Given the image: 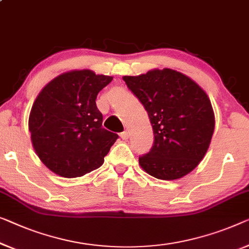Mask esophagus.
<instances>
[{"instance_id": "obj_1", "label": "esophagus", "mask_w": 249, "mask_h": 249, "mask_svg": "<svg viewBox=\"0 0 249 249\" xmlns=\"http://www.w3.org/2000/svg\"><path fill=\"white\" fill-rule=\"evenodd\" d=\"M120 135H121V137H122V139H123V140H127V139H128V132H127V131L122 132Z\"/></svg>"}]
</instances>
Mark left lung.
Masks as SVG:
<instances>
[{
  "mask_svg": "<svg viewBox=\"0 0 249 249\" xmlns=\"http://www.w3.org/2000/svg\"><path fill=\"white\" fill-rule=\"evenodd\" d=\"M147 112L154 141L139 158L150 176L176 180L191 172L205 157L214 129L210 99L203 89L172 69L123 77Z\"/></svg>",
  "mask_w": 249,
  "mask_h": 249,
  "instance_id": "left-lung-1",
  "label": "left lung"
}]
</instances>
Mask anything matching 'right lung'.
<instances>
[{
	"label": "right lung",
	"instance_id": "add662e5",
	"mask_svg": "<svg viewBox=\"0 0 249 249\" xmlns=\"http://www.w3.org/2000/svg\"><path fill=\"white\" fill-rule=\"evenodd\" d=\"M112 80L90 70H73L51 80L33 103L29 117L33 147L55 174L81 177L104 163L118 135L103 127L96 98Z\"/></svg>",
	"mask_w": 249,
	"mask_h": 249
}]
</instances>
